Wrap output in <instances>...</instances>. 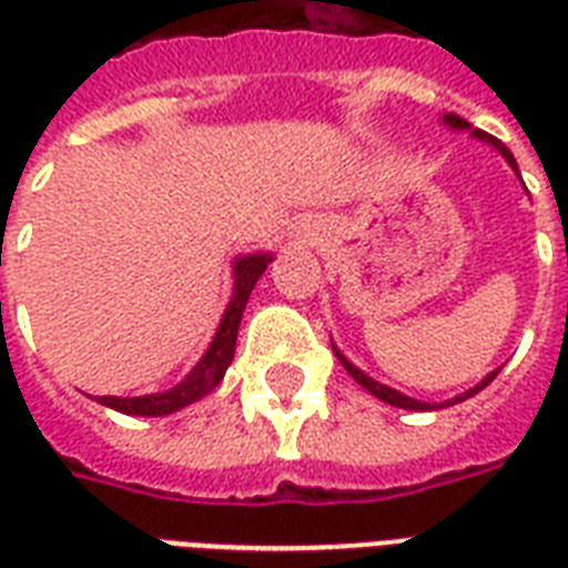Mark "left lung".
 Returning <instances> with one entry per match:
<instances>
[{"label": "left lung", "instance_id": "1", "mask_svg": "<svg viewBox=\"0 0 568 568\" xmlns=\"http://www.w3.org/2000/svg\"><path fill=\"white\" fill-rule=\"evenodd\" d=\"M442 120H445V123H448L450 129H471V123H468V120H463V118H457V114H445V118H442ZM471 135H475L477 141H486V144H493L495 150H498V153H501L504 159H507V164H510L513 171H519V168H516V159H513V153H510V150H507V146L501 144V141H498V138L486 135V132H480V129H471ZM333 351H336V347H333ZM336 356H338V363L345 365V372L351 374V377H354L356 383H359V386L368 388V392H372L374 397H379V400H386V404L400 406V409H439V406L459 404V400H466V397L477 395V392H480V388H484V386H489V383H493V379H495V374H498V372H493V374H489V377L480 379V383H477L475 388H468V392H463V395H457V397H454V400H448V404H439V406H436V404H424V400H415V397H406V395H400V392H395V388L383 386V383H377V379H372L365 372H359V368H356L354 363H347L345 356L338 354V351H336Z\"/></svg>", "mask_w": 568, "mask_h": 568}]
</instances>
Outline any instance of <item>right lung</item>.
I'll list each match as a JSON object with an SVG mask.
<instances>
[{
  "label": "right lung",
  "mask_w": 568,
  "mask_h": 568,
  "mask_svg": "<svg viewBox=\"0 0 568 568\" xmlns=\"http://www.w3.org/2000/svg\"><path fill=\"white\" fill-rule=\"evenodd\" d=\"M274 256L267 253H253V256H239L235 265H232V274H235V288H232V301L226 306L221 318V327L214 333L212 345L203 354V359L194 365V372L182 379L180 386L168 388V392H159V395H144V397H114L102 395L97 397L102 406H111L118 413L126 415H171L182 406L194 404L203 395H209L217 383L223 379L226 368H230L232 356H235V338H239V324L241 315H244V306L250 301V292L262 274H265L267 262Z\"/></svg>",
  "instance_id": "obj_1"
}]
</instances>
